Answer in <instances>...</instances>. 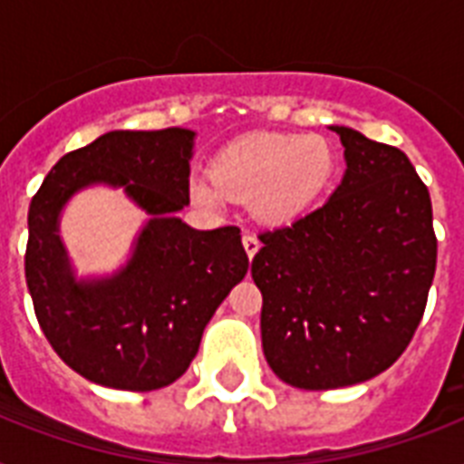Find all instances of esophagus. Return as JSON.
Returning <instances> with one entry per match:
<instances>
[{
    "label": "esophagus",
    "mask_w": 464,
    "mask_h": 464,
    "mask_svg": "<svg viewBox=\"0 0 464 464\" xmlns=\"http://www.w3.org/2000/svg\"><path fill=\"white\" fill-rule=\"evenodd\" d=\"M243 247H246L247 257L253 260L255 255H257V250H260V240L255 238L253 233H246V236H243Z\"/></svg>",
    "instance_id": "obj_1"
}]
</instances>
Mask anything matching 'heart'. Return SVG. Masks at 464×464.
<instances>
[{
    "instance_id": "b5f03b06",
    "label": "heart",
    "mask_w": 464,
    "mask_h": 464,
    "mask_svg": "<svg viewBox=\"0 0 464 464\" xmlns=\"http://www.w3.org/2000/svg\"><path fill=\"white\" fill-rule=\"evenodd\" d=\"M332 170L334 154L323 137L250 134L218 151L211 178H192V197L207 207L246 202L265 226H289L313 209Z\"/></svg>"
}]
</instances>
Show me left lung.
<instances>
[{"mask_svg":"<svg viewBox=\"0 0 464 464\" xmlns=\"http://www.w3.org/2000/svg\"><path fill=\"white\" fill-rule=\"evenodd\" d=\"M346 170L320 207L260 233L253 279L262 291L269 368L301 390L371 381L414 337L436 272L429 189L395 147L330 127Z\"/></svg>","mask_w":464,"mask_h":464,"instance_id":"8db88e82","label":"left lung"}]
</instances>
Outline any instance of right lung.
Returning a JSON list of instances; mask_svg holds the SVG:
<instances>
[{"mask_svg": "<svg viewBox=\"0 0 464 464\" xmlns=\"http://www.w3.org/2000/svg\"><path fill=\"white\" fill-rule=\"evenodd\" d=\"M195 132L115 130L69 151L28 209L25 284L47 342L86 381L115 390L166 388L195 359L202 332L236 284L247 255L240 228H189ZM89 184L122 187L152 217L115 276L76 280L59 238L63 204Z\"/></svg>", "mask_w": 464, "mask_h": 464, "instance_id": "add662e5", "label": "right lung"}]
</instances>
